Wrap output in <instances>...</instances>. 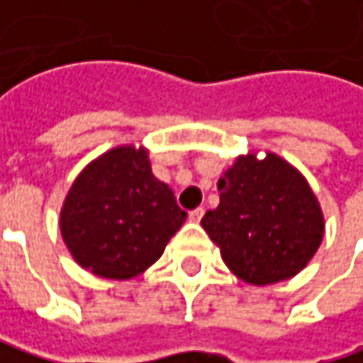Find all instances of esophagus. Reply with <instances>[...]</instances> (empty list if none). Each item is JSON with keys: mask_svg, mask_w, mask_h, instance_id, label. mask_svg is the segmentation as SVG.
Instances as JSON below:
<instances>
[{"mask_svg": "<svg viewBox=\"0 0 363 363\" xmlns=\"http://www.w3.org/2000/svg\"><path fill=\"white\" fill-rule=\"evenodd\" d=\"M203 215H205V209H203V207H197V209H193V211L189 213V219H191L193 223H199V221L203 219Z\"/></svg>", "mask_w": 363, "mask_h": 363, "instance_id": "obj_1", "label": "esophagus"}]
</instances>
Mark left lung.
<instances>
[{"label": "left lung", "mask_w": 363, "mask_h": 363, "mask_svg": "<svg viewBox=\"0 0 363 363\" xmlns=\"http://www.w3.org/2000/svg\"><path fill=\"white\" fill-rule=\"evenodd\" d=\"M217 189L219 205L201 225L244 282L266 286L292 278L317 254L325 235L321 205L307 179L278 154L238 156Z\"/></svg>", "instance_id": "obj_1"}]
</instances>
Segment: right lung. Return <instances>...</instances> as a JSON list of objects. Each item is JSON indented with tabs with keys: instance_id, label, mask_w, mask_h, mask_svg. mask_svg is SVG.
<instances>
[{
	"instance_id": "1",
	"label": "right lung",
	"mask_w": 363,
	"mask_h": 363,
	"mask_svg": "<svg viewBox=\"0 0 363 363\" xmlns=\"http://www.w3.org/2000/svg\"><path fill=\"white\" fill-rule=\"evenodd\" d=\"M186 213L152 174L144 146H118L89 162L60 209V233L74 262L109 280L150 268Z\"/></svg>"
}]
</instances>
